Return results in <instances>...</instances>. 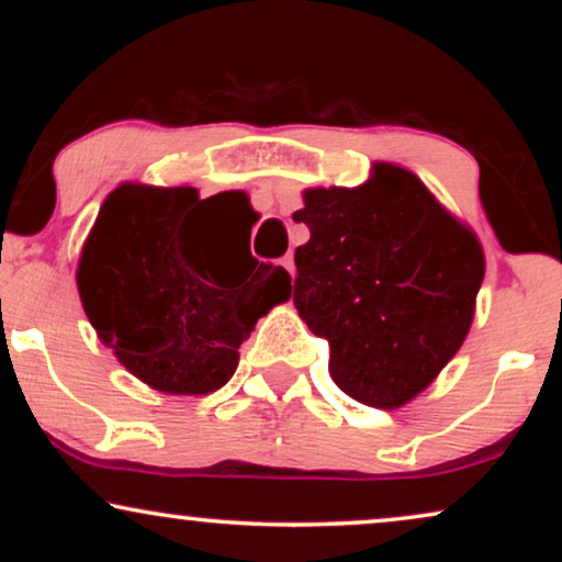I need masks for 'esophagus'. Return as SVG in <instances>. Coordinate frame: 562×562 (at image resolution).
Segmentation results:
<instances>
[{"label":"esophagus","mask_w":562,"mask_h":562,"mask_svg":"<svg viewBox=\"0 0 562 562\" xmlns=\"http://www.w3.org/2000/svg\"><path fill=\"white\" fill-rule=\"evenodd\" d=\"M281 266L286 268V271H289L291 276H294V256H289V252H286V256L281 258Z\"/></svg>","instance_id":"1"}]
</instances>
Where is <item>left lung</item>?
Listing matches in <instances>:
<instances>
[{
  "label": "left lung",
  "instance_id": "1",
  "mask_svg": "<svg viewBox=\"0 0 562 562\" xmlns=\"http://www.w3.org/2000/svg\"><path fill=\"white\" fill-rule=\"evenodd\" d=\"M296 222L294 306L329 342V375L360 404L396 409L463 345L483 281L479 237L406 168L358 189H310Z\"/></svg>",
  "mask_w": 562,
  "mask_h": 562
}]
</instances>
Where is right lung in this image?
<instances>
[{"label": "right lung", "mask_w": 562, "mask_h": 562, "mask_svg": "<svg viewBox=\"0 0 562 562\" xmlns=\"http://www.w3.org/2000/svg\"><path fill=\"white\" fill-rule=\"evenodd\" d=\"M220 196L212 206L191 187L125 183L106 196L79 260L76 283L99 340L166 394L225 386L258 317L291 296L281 266L252 256L248 271L229 263L220 217L248 206L240 194Z\"/></svg>", "instance_id": "obj_1"}]
</instances>
